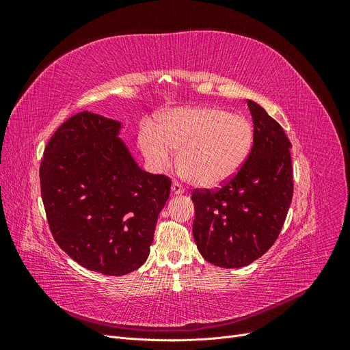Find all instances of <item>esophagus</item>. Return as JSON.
Masks as SVG:
<instances>
[{"label":"esophagus","instance_id":"obj_1","mask_svg":"<svg viewBox=\"0 0 350 350\" xmlns=\"http://www.w3.org/2000/svg\"><path fill=\"white\" fill-rule=\"evenodd\" d=\"M172 193L176 194V196L183 194V193H184V187H183L181 184H179L178 181H174V183H172Z\"/></svg>","mask_w":350,"mask_h":350}]
</instances>
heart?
<instances>
[{
    "label": "heart",
    "instance_id": "1",
    "mask_svg": "<svg viewBox=\"0 0 350 350\" xmlns=\"http://www.w3.org/2000/svg\"><path fill=\"white\" fill-rule=\"evenodd\" d=\"M139 146L156 169L171 163L174 150L185 176L197 187L228 183L245 163L254 146V129L245 116L213 107L166 112L157 129L146 125Z\"/></svg>",
    "mask_w": 350,
    "mask_h": 350
}]
</instances>
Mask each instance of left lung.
<instances>
[{
  "mask_svg": "<svg viewBox=\"0 0 350 350\" xmlns=\"http://www.w3.org/2000/svg\"><path fill=\"white\" fill-rule=\"evenodd\" d=\"M254 146L220 188H196L193 235L201 256L224 269L245 267L276 242L293 196L291 142L280 124L248 100Z\"/></svg>",
  "mask_w": 350,
  "mask_h": 350,
  "instance_id": "left-lung-1",
  "label": "left lung"
}]
</instances>
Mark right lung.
Masks as SVG:
<instances>
[{
	"instance_id": "1",
	"label": "right lung",
	"mask_w": 350,
	"mask_h": 350,
	"mask_svg": "<svg viewBox=\"0 0 350 350\" xmlns=\"http://www.w3.org/2000/svg\"><path fill=\"white\" fill-rule=\"evenodd\" d=\"M121 124L83 111L51 137L39 167L51 234L80 266L122 276L149 257L171 179L143 171Z\"/></svg>"
}]
</instances>
